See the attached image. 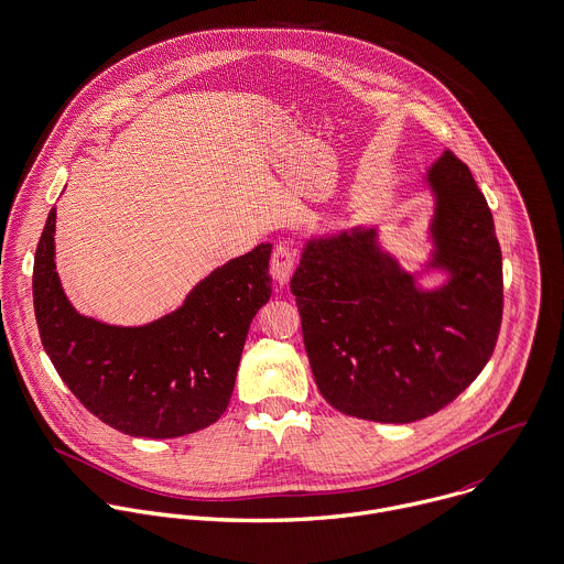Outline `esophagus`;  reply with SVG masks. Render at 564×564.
<instances>
[{
	"label": "esophagus",
	"mask_w": 564,
	"mask_h": 564,
	"mask_svg": "<svg viewBox=\"0 0 564 564\" xmlns=\"http://www.w3.org/2000/svg\"><path fill=\"white\" fill-rule=\"evenodd\" d=\"M294 265H296V257H294V250L290 246H283L279 243L272 252V259H270V270H272V276L285 285L294 272Z\"/></svg>",
	"instance_id": "34e87169"
}]
</instances>
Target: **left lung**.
<instances>
[{"mask_svg":"<svg viewBox=\"0 0 564 564\" xmlns=\"http://www.w3.org/2000/svg\"><path fill=\"white\" fill-rule=\"evenodd\" d=\"M426 182L435 195L426 268L444 270V285L422 290L362 226L310 239L290 283L318 391L358 420L409 424L442 411L497 347L503 261L488 202L451 151Z\"/></svg>","mask_w":564,"mask_h":564,"instance_id":"8db88e82","label":"left lung"}]
</instances>
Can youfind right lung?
I'll return each instance as SVG.
<instances>
[{
  "instance_id": "add662e5",
  "label": "right lung",
  "mask_w": 564,
  "mask_h": 564,
  "mask_svg": "<svg viewBox=\"0 0 564 564\" xmlns=\"http://www.w3.org/2000/svg\"><path fill=\"white\" fill-rule=\"evenodd\" d=\"M56 208L43 226L32 272L41 345L76 400L107 426L171 440L215 424L228 409L254 314L272 294L270 243L202 279L171 314L118 327L78 314L54 265Z\"/></svg>"
}]
</instances>
